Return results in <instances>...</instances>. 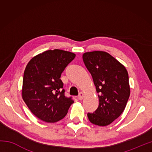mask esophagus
I'll return each instance as SVG.
<instances>
[{
    "label": "esophagus",
    "instance_id": "esophagus-1",
    "mask_svg": "<svg viewBox=\"0 0 152 152\" xmlns=\"http://www.w3.org/2000/svg\"><path fill=\"white\" fill-rule=\"evenodd\" d=\"M84 96V94L82 93V92H80L79 94H78V99L79 100H82V99H83Z\"/></svg>",
    "mask_w": 152,
    "mask_h": 152
}]
</instances>
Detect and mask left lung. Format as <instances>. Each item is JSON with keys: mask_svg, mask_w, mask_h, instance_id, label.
Wrapping results in <instances>:
<instances>
[{"mask_svg": "<svg viewBox=\"0 0 152 152\" xmlns=\"http://www.w3.org/2000/svg\"><path fill=\"white\" fill-rule=\"evenodd\" d=\"M84 63L91 74L99 105L87 116L92 123L106 126L123 112L130 96L129 76L126 68L109 53L95 51L84 53Z\"/></svg>", "mask_w": 152, "mask_h": 152, "instance_id": "left-lung-1", "label": "left lung"}]
</instances>
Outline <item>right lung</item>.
<instances>
[{
    "mask_svg": "<svg viewBox=\"0 0 152 152\" xmlns=\"http://www.w3.org/2000/svg\"><path fill=\"white\" fill-rule=\"evenodd\" d=\"M76 55L53 50L35 56L26 66L23 80V99L39 119L54 123L66 116L72 97H67L61 74Z\"/></svg>",
    "mask_w": 152,
    "mask_h": 152,
    "instance_id": "1",
    "label": "right lung"
}]
</instances>
